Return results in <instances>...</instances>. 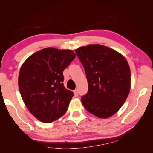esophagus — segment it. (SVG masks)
Wrapping results in <instances>:
<instances>
[{"mask_svg": "<svg viewBox=\"0 0 153 153\" xmlns=\"http://www.w3.org/2000/svg\"><path fill=\"white\" fill-rule=\"evenodd\" d=\"M74 92L75 97H77V96H78V90H77L76 89V90H75Z\"/></svg>", "mask_w": 153, "mask_h": 153, "instance_id": "1", "label": "esophagus"}]
</instances>
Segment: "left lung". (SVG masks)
Returning a JSON list of instances; mask_svg holds the SVG:
<instances>
[{"instance_id": "1", "label": "left lung", "mask_w": 153, "mask_h": 153, "mask_svg": "<svg viewBox=\"0 0 153 153\" xmlns=\"http://www.w3.org/2000/svg\"><path fill=\"white\" fill-rule=\"evenodd\" d=\"M86 72L88 90L81 101L89 113L100 118L114 115L129 94L131 73L123 55L100 45L75 50Z\"/></svg>"}]
</instances>
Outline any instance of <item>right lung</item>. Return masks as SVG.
Returning a JSON list of instances; mask_svg holds the SVG:
<instances>
[{"instance_id": "add662e5", "label": "right lung", "mask_w": 153, "mask_h": 153, "mask_svg": "<svg viewBox=\"0 0 153 153\" xmlns=\"http://www.w3.org/2000/svg\"><path fill=\"white\" fill-rule=\"evenodd\" d=\"M71 50L46 48L31 55L21 67L18 85L25 106L44 123L62 117L74 92L64 86L63 72L76 58Z\"/></svg>"}]
</instances>
